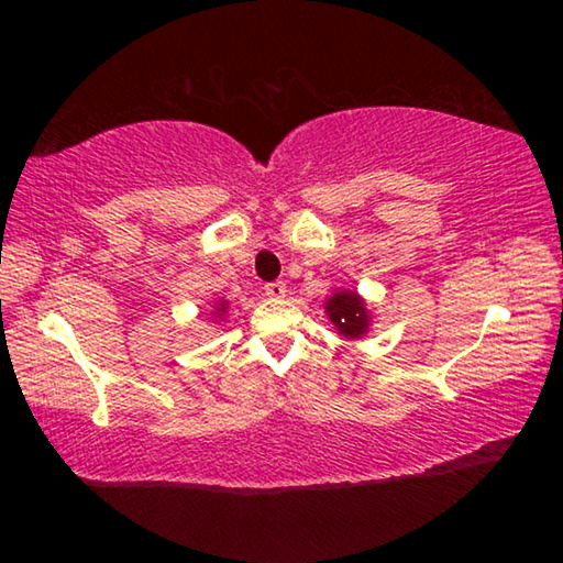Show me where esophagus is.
I'll list each match as a JSON object with an SVG mask.
<instances>
[{"instance_id": "obj_1", "label": "esophagus", "mask_w": 563, "mask_h": 563, "mask_svg": "<svg viewBox=\"0 0 563 563\" xmlns=\"http://www.w3.org/2000/svg\"><path fill=\"white\" fill-rule=\"evenodd\" d=\"M285 283H268L265 285V295H268V298H275V300H280V298H285Z\"/></svg>"}]
</instances>
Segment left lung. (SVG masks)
I'll return each instance as SVG.
<instances>
[{
	"label": "left lung",
	"mask_w": 563,
	"mask_h": 563,
	"mask_svg": "<svg viewBox=\"0 0 563 563\" xmlns=\"http://www.w3.org/2000/svg\"><path fill=\"white\" fill-rule=\"evenodd\" d=\"M325 316L338 335L345 340H362L373 328V310L357 290L338 288L325 298Z\"/></svg>",
	"instance_id": "1"
}]
</instances>
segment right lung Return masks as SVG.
I'll return each mask as SVG.
<instances>
[{
	"label": "right lung",
	"mask_w": 563,
	"mask_h": 563,
	"mask_svg": "<svg viewBox=\"0 0 563 563\" xmlns=\"http://www.w3.org/2000/svg\"><path fill=\"white\" fill-rule=\"evenodd\" d=\"M228 308H231V302L228 300H223V298H218L216 302H213V310H211V318L218 322V320H223L225 316H228Z\"/></svg>",
	"instance_id": "1"
}]
</instances>
